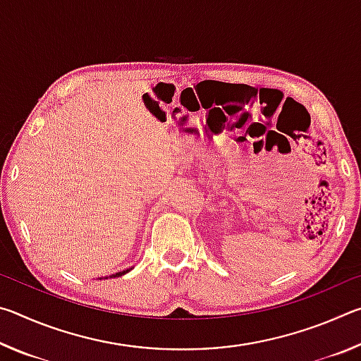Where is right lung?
I'll return each mask as SVG.
<instances>
[{
  "label": "right lung",
  "mask_w": 361,
  "mask_h": 361,
  "mask_svg": "<svg viewBox=\"0 0 361 361\" xmlns=\"http://www.w3.org/2000/svg\"><path fill=\"white\" fill-rule=\"evenodd\" d=\"M126 272H129V269H127V271H122V272H118V274H113L111 277H119V276H124Z\"/></svg>",
  "instance_id": "add662e5"
}]
</instances>
